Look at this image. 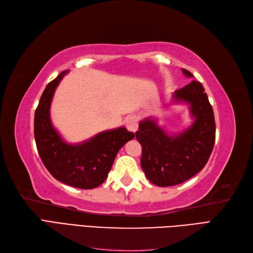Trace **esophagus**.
Segmentation results:
<instances>
[{"label":"esophagus","instance_id":"esophagus-1","mask_svg":"<svg viewBox=\"0 0 253 253\" xmlns=\"http://www.w3.org/2000/svg\"><path fill=\"white\" fill-rule=\"evenodd\" d=\"M126 126L129 132H136L137 128H138V124H137V120L135 117H129L126 121Z\"/></svg>","mask_w":253,"mask_h":253}]
</instances>
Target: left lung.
<instances>
[{
    "mask_svg": "<svg viewBox=\"0 0 253 253\" xmlns=\"http://www.w3.org/2000/svg\"><path fill=\"white\" fill-rule=\"evenodd\" d=\"M187 77H193L182 68ZM173 100L190 106L193 124L181 133L169 135L155 120L145 118L135 133L142 147L140 165L147 178L158 187L179 185L208 163L215 142V120L203 84L193 80L176 89Z\"/></svg>",
    "mask_w": 253,
    "mask_h": 253,
    "instance_id": "8db88e82",
    "label": "left lung"
}]
</instances>
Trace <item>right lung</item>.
<instances>
[{"label": "right lung", "mask_w": 253, "mask_h": 253, "mask_svg": "<svg viewBox=\"0 0 253 253\" xmlns=\"http://www.w3.org/2000/svg\"><path fill=\"white\" fill-rule=\"evenodd\" d=\"M63 71L47 84L35 113V139L45 168L57 180L79 189H94L108 177L118 151L134 138L124 126L109 129L78 144L65 142L52 126L50 104Z\"/></svg>", "instance_id": "right-lung-1"}]
</instances>
